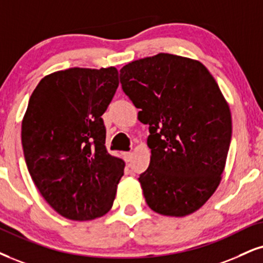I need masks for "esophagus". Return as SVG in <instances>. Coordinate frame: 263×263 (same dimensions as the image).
<instances>
[{
    "instance_id": "34e87169",
    "label": "esophagus",
    "mask_w": 263,
    "mask_h": 263,
    "mask_svg": "<svg viewBox=\"0 0 263 263\" xmlns=\"http://www.w3.org/2000/svg\"><path fill=\"white\" fill-rule=\"evenodd\" d=\"M123 158L125 162H130L133 158V152H123Z\"/></svg>"
}]
</instances>
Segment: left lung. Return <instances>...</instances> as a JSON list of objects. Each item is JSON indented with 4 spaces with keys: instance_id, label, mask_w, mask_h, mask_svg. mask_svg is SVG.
<instances>
[{
    "instance_id": "left-lung-1",
    "label": "left lung",
    "mask_w": 263,
    "mask_h": 263,
    "mask_svg": "<svg viewBox=\"0 0 263 263\" xmlns=\"http://www.w3.org/2000/svg\"><path fill=\"white\" fill-rule=\"evenodd\" d=\"M123 91L148 124L150 166L140 174L148 207L163 216L195 212L222 179L232 116L215 78L199 61L158 53L125 64Z\"/></svg>"
}]
</instances>
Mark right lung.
I'll use <instances>...</instances> for the list:
<instances>
[{
    "mask_svg": "<svg viewBox=\"0 0 263 263\" xmlns=\"http://www.w3.org/2000/svg\"><path fill=\"white\" fill-rule=\"evenodd\" d=\"M119 85L115 67L69 68L42 78L22 122L31 179L52 209L72 221L106 215L124 173L107 152L101 116Z\"/></svg>",
    "mask_w": 263,
    "mask_h": 263,
    "instance_id": "add662e5",
    "label": "right lung"
}]
</instances>
